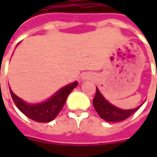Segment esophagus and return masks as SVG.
Returning a JSON list of instances; mask_svg holds the SVG:
<instances>
[{
	"label": "esophagus",
	"mask_w": 157,
	"mask_h": 157,
	"mask_svg": "<svg viewBox=\"0 0 157 157\" xmlns=\"http://www.w3.org/2000/svg\"><path fill=\"white\" fill-rule=\"evenodd\" d=\"M82 78H83V79H86V78H88V77L86 75H84L82 77Z\"/></svg>",
	"instance_id": "1"
}]
</instances>
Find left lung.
Masks as SVG:
<instances>
[{"mask_svg": "<svg viewBox=\"0 0 157 157\" xmlns=\"http://www.w3.org/2000/svg\"><path fill=\"white\" fill-rule=\"evenodd\" d=\"M157 73V69H156ZM94 106L96 112L99 113L100 118L105 120L106 121L110 122H116V121H122L128 118L130 115H132L134 113H136L140 106L136 107L135 109L130 110H122L120 109L116 106L110 104L108 101H106L105 99L100 94L98 88H96V94L93 100Z\"/></svg>", "mask_w": 157, "mask_h": 157, "instance_id": "left-lung-1", "label": "left lung"}]
</instances>
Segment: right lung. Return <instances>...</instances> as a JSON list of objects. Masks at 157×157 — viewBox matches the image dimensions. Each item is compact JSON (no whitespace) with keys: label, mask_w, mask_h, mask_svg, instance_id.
<instances>
[{"label":"right lung","mask_w":157,"mask_h":157,"mask_svg":"<svg viewBox=\"0 0 157 157\" xmlns=\"http://www.w3.org/2000/svg\"><path fill=\"white\" fill-rule=\"evenodd\" d=\"M78 82H74L60 89L50 100L40 104L29 105L17 97L10 89V94L18 109L28 118L37 122H49L57 117L62 110L70 93L77 86Z\"/></svg>","instance_id":"obj_1"}]
</instances>
